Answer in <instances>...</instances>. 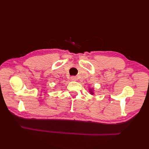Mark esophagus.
Instances as JSON below:
<instances>
[{"instance_id":"1","label":"esophagus","mask_w":149,"mask_h":149,"mask_svg":"<svg viewBox=\"0 0 149 149\" xmlns=\"http://www.w3.org/2000/svg\"><path fill=\"white\" fill-rule=\"evenodd\" d=\"M71 80L73 81H77V77H75V76H72V77H71Z\"/></svg>"}]
</instances>
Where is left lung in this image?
Wrapping results in <instances>:
<instances>
[{"instance_id":"obj_1","label":"left lung","mask_w":149,"mask_h":149,"mask_svg":"<svg viewBox=\"0 0 149 149\" xmlns=\"http://www.w3.org/2000/svg\"><path fill=\"white\" fill-rule=\"evenodd\" d=\"M89 92L91 95H93L95 93V90L93 88H89Z\"/></svg>"}]
</instances>
